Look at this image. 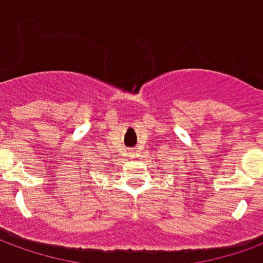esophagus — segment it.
Returning <instances> with one entry per match:
<instances>
[{
	"mask_svg": "<svg viewBox=\"0 0 263 263\" xmlns=\"http://www.w3.org/2000/svg\"><path fill=\"white\" fill-rule=\"evenodd\" d=\"M128 155H129V156H135V154H134L132 151H131V152H129V154H128Z\"/></svg>",
	"mask_w": 263,
	"mask_h": 263,
	"instance_id": "esophagus-1",
	"label": "esophagus"
}]
</instances>
